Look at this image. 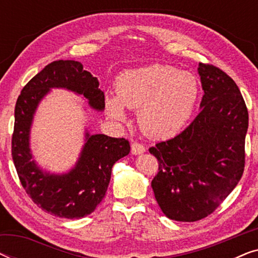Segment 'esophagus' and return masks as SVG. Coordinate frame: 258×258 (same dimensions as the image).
Instances as JSON below:
<instances>
[{
	"mask_svg": "<svg viewBox=\"0 0 258 258\" xmlns=\"http://www.w3.org/2000/svg\"><path fill=\"white\" fill-rule=\"evenodd\" d=\"M144 151H146V148H144L143 144L137 143V142H134L132 144V154L133 155H141V154H143Z\"/></svg>",
	"mask_w": 258,
	"mask_h": 258,
	"instance_id": "esophagus-1",
	"label": "esophagus"
}]
</instances>
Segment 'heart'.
<instances>
[{"label":"heart","mask_w":258,"mask_h":258,"mask_svg":"<svg viewBox=\"0 0 258 258\" xmlns=\"http://www.w3.org/2000/svg\"><path fill=\"white\" fill-rule=\"evenodd\" d=\"M116 94L104 97L109 117L125 122V107L139 109L137 119L144 134L165 140L177 135L191 117L200 88L191 73L171 66L151 64L119 74Z\"/></svg>","instance_id":"heart-1"}]
</instances>
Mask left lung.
<instances>
[{
	"instance_id": "left-lung-1",
	"label": "left lung",
	"mask_w": 258,
	"mask_h": 258,
	"mask_svg": "<svg viewBox=\"0 0 258 258\" xmlns=\"http://www.w3.org/2000/svg\"><path fill=\"white\" fill-rule=\"evenodd\" d=\"M204 95L200 114L174 139L151 147L158 172L155 199L168 218L195 222L210 215L244 170L248 109L234 80L216 67L197 68Z\"/></svg>"
}]
</instances>
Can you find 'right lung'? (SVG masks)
<instances>
[{
    "label": "right lung",
    "instance_id": "1",
    "mask_svg": "<svg viewBox=\"0 0 258 258\" xmlns=\"http://www.w3.org/2000/svg\"><path fill=\"white\" fill-rule=\"evenodd\" d=\"M97 77L77 61H55L34 76L21 91L15 105L12 155L17 175L30 199L41 209L55 216L82 218L96 209L107 192L111 169L126 156L130 144L125 139L103 134L84 133V144L74 167L67 172L44 170L34 160L30 132L41 101L51 89H66L82 96L96 111L104 110V94Z\"/></svg>",
    "mask_w": 258,
    "mask_h": 258
}]
</instances>
